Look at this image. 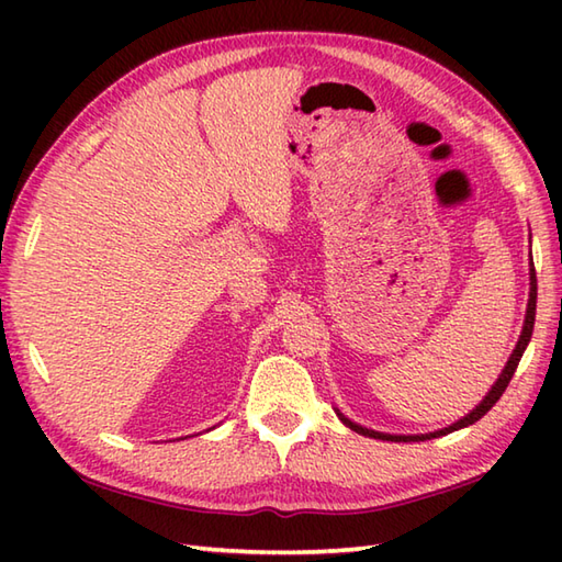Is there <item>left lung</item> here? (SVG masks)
Instances as JSON below:
<instances>
[{"instance_id": "obj_1", "label": "left lung", "mask_w": 562, "mask_h": 562, "mask_svg": "<svg viewBox=\"0 0 562 562\" xmlns=\"http://www.w3.org/2000/svg\"><path fill=\"white\" fill-rule=\"evenodd\" d=\"M533 318H536V270H533V262H531V292H529V306H527V321H524V328H521V336H519V342H517V348H515V352H512V357H509V362H507V367L503 369V374H499V379L495 381V386L491 389V393H487V396L483 398V403L479 405V408H475L473 413H469L463 417V420H459V423H453V425H449V427H445V429H439V432H429V435H384V432H374V429H367V427H360V425H355V423H350L348 417H342L340 413V420L348 425L350 429H355L357 435H364V437H374V439H386V441H425V439H435V437H441V435H449V432H453V429H461V427H469V425H473L475 420H481V417L493 408V405L499 401V396H503L505 393V389H507V384L512 381V376H515V372H517V364H519V360H521V355H524V350H527V345H529V340H531V333H533Z\"/></svg>"}]
</instances>
